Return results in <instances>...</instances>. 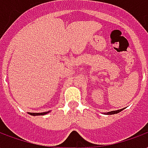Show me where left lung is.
<instances>
[{
    "mask_svg": "<svg viewBox=\"0 0 148 148\" xmlns=\"http://www.w3.org/2000/svg\"><path fill=\"white\" fill-rule=\"evenodd\" d=\"M123 109H121V110H113V111H110V112H107V113H104V114H107V115H112V114H116V113H118L121 112L123 110Z\"/></svg>",
    "mask_w": 148,
    "mask_h": 148,
    "instance_id": "8db88e82",
    "label": "left lung"
}]
</instances>
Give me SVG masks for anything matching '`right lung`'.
<instances>
[{"label":"right lung","mask_w":148,"mask_h":148,"mask_svg":"<svg viewBox=\"0 0 148 148\" xmlns=\"http://www.w3.org/2000/svg\"><path fill=\"white\" fill-rule=\"evenodd\" d=\"M50 113V111H47V112H44V113H29V114L32 116H39V115H45L47 113Z\"/></svg>","instance_id":"obj_1"}]
</instances>
